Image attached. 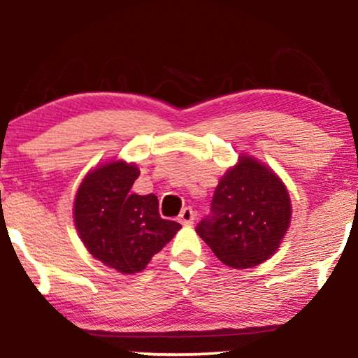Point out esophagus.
Wrapping results in <instances>:
<instances>
[{
  "mask_svg": "<svg viewBox=\"0 0 358 358\" xmlns=\"http://www.w3.org/2000/svg\"><path fill=\"white\" fill-rule=\"evenodd\" d=\"M178 220H180V224H183V225H192L193 220H195V212H193L190 207H185L183 210L180 212Z\"/></svg>",
  "mask_w": 358,
  "mask_h": 358,
  "instance_id": "1",
  "label": "esophagus"
}]
</instances>
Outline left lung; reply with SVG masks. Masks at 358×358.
<instances>
[{
    "instance_id": "8db88e82",
    "label": "left lung",
    "mask_w": 358,
    "mask_h": 358,
    "mask_svg": "<svg viewBox=\"0 0 358 358\" xmlns=\"http://www.w3.org/2000/svg\"><path fill=\"white\" fill-rule=\"evenodd\" d=\"M291 219L285 185L257 159L241 156L222 176L210 213L195 231L224 264L248 269L276 252Z\"/></svg>"
}]
</instances>
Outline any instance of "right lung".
<instances>
[{"mask_svg": "<svg viewBox=\"0 0 358 358\" xmlns=\"http://www.w3.org/2000/svg\"><path fill=\"white\" fill-rule=\"evenodd\" d=\"M138 176L136 165H102L85 176L73 203V220L85 248L122 274L145 269L182 227L159 217L153 193L129 192Z\"/></svg>", "mask_w": 358, "mask_h": 358, "instance_id": "add662e5", "label": "right lung"}]
</instances>
